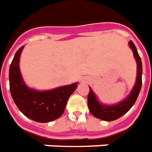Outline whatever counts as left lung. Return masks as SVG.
Wrapping results in <instances>:
<instances>
[{
  "label": "left lung",
  "instance_id": "8db88e82",
  "mask_svg": "<svg viewBox=\"0 0 152 152\" xmlns=\"http://www.w3.org/2000/svg\"><path fill=\"white\" fill-rule=\"evenodd\" d=\"M129 46L133 51L134 57L137 63V76L135 84L134 85L132 90L130 91V94L126 97H125L123 101L115 104H105L101 103L95 93H93V89L89 87V93L88 95V105L90 113L97 118L104 121L116 120L124 115L126 113H127L138 98L142 87V61L133 42H129Z\"/></svg>",
  "mask_w": 152,
  "mask_h": 152
}]
</instances>
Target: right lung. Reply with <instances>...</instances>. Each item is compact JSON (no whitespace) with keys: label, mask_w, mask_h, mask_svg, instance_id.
<instances>
[{"label":"right lung","mask_w":152,"mask_h":152,"mask_svg":"<svg viewBox=\"0 0 152 152\" xmlns=\"http://www.w3.org/2000/svg\"><path fill=\"white\" fill-rule=\"evenodd\" d=\"M24 46L20 48L10 67V88L11 96L19 110L28 118L37 122H49L64 113L67 100L76 90L78 83L47 91L30 88L23 80L20 67V56Z\"/></svg>","instance_id":"add662e5"}]
</instances>
